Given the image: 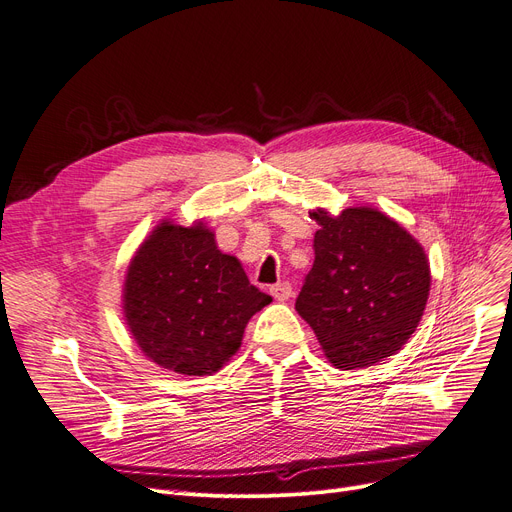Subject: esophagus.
I'll return each instance as SVG.
<instances>
[{"instance_id":"obj_1","label":"esophagus","mask_w":512,"mask_h":512,"mask_svg":"<svg viewBox=\"0 0 512 512\" xmlns=\"http://www.w3.org/2000/svg\"><path fill=\"white\" fill-rule=\"evenodd\" d=\"M270 293L274 295V299H278V301H288L293 297V286H291V282H278V284H274L272 288H270Z\"/></svg>"}]
</instances>
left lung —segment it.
Returning <instances> with one entry per match:
<instances>
[{"label":"left lung","mask_w":512,"mask_h":512,"mask_svg":"<svg viewBox=\"0 0 512 512\" xmlns=\"http://www.w3.org/2000/svg\"><path fill=\"white\" fill-rule=\"evenodd\" d=\"M314 265L295 309L324 355L343 370L368 368L402 349L425 311L431 274L420 244L391 217L368 207L330 217L311 213Z\"/></svg>","instance_id":"8db88e82"}]
</instances>
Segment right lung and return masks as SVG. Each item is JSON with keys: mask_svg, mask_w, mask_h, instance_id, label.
<instances>
[{"mask_svg": "<svg viewBox=\"0 0 512 512\" xmlns=\"http://www.w3.org/2000/svg\"><path fill=\"white\" fill-rule=\"evenodd\" d=\"M125 320L152 362L177 374L217 372L236 353L253 314L272 301L221 253L203 224H161L133 257Z\"/></svg>", "mask_w": 512, "mask_h": 512, "instance_id": "1", "label": "right lung"}]
</instances>
